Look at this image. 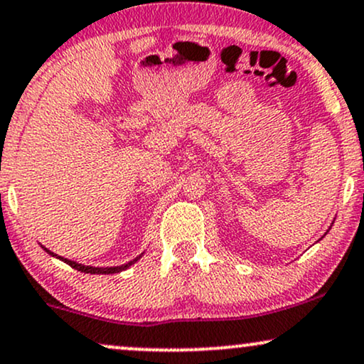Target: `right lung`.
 I'll return each instance as SVG.
<instances>
[{
	"label": "right lung",
	"instance_id": "right-lung-1",
	"mask_svg": "<svg viewBox=\"0 0 364 364\" xmlns=\"http://www.w3.org/2000/svg\"><path fill=\"white\" fill-rule=\"evenodd\" d=\"M45 251H47V253H50L52 257H55V258H58V259H62V262H65L67 264H70V267L73 268H75V270L77 272H82V273H102V275H109V273H119V272H123V270H127L128 267H132V264L134 263V262H138V258H134L133 262H128L127 264H121V267H106V268H97V267H86V264H80V263H75V262H73V259H67V258H62V257H57L55 253H52L50 250H47V248H43Z\"/></svg>",
	"mask_w": 364,
	"mask_h": 364
}]
</instances>
